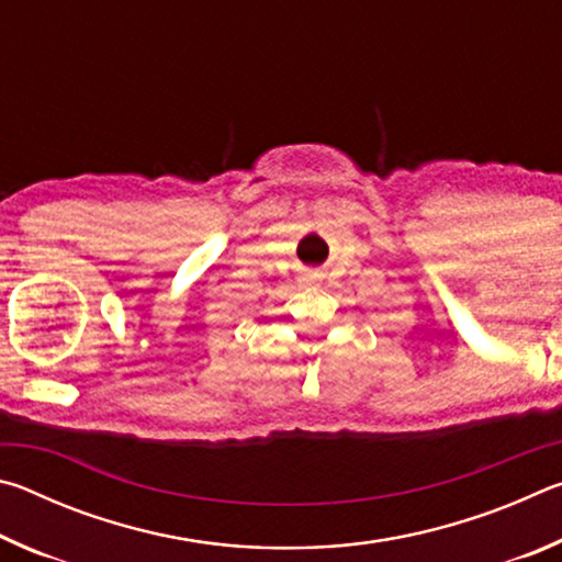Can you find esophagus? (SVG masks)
I'll list each match as a JSON object with an SVG mask.
<instances>
[{
	"label": "esophagus",
	"mask_w": 562,
	"mask_h": 562,
	"mask_svg": "<svg viewBox=\"0 0 562 562\" xmlns=\"http://www.w3.org/2000/svg\"><path fill=\"white\" fill-rule=\"evenodd\" d=\"M322 278H325V274H322L319 270H304V274H302V284H307V288H319V284H322Z\"/></svg>",
	"instance_id": "1"
}]
</instances>
